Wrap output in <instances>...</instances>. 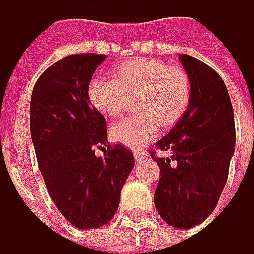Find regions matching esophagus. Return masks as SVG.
I'll return each mask as SVG.
<instances>
[{
	"label": "esophagus",
	"instance_id": "1",
	"mask_svg": "<svg viewBox=\"0 0 254 254\" xmlns=\"http://www.w3.org/2000/svg\"><path fill=\"white\" fill-rule=\"evenodd\" d=\"M142 158H144V154L141 151H134V159H135V162L142 161Z\"/></svg>",
	"mask_w": 254,
	"mask_h": 254
}]
</instances>
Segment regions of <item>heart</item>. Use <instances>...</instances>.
Listing matches in <instances>:
<instances>
[{"instance_id":"1","label":"heart","mask_w":254,"mask_h":254,"mask_svg":"<svg viewBox=\"0 0 254 254\" xmlns=\"http://www.w3.org/2000/svg\"><path fill=\"white\" fill-rule=\"evenodd\" d=\"M88 93L106 117L123 113L130 98L138 96L142 116L115 123L110 135L124 147L139 148L158 135L161 126L169 127L180 119L190 99V81L182 68L161 60L137 59L116 68V78H93Z\"/></svg>"}]
</instances>
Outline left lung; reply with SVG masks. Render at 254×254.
Returning <instances> with one entry per match:
<instances>
[{
  "label": "left lung",
  "instance_id": "left-lung-1",
  "mask_svg": "<svg viewBox=\"0 0 254 254\" xmlns=\"http://www.w3.org/2000/svg\"><path fill=\"white\" fill-rule=\"evenodd\" d=\"M179 60L190 81V99L176 126L155 144L156 149L172 155L154 159L161 169L154 201L166 224L189 229L210 217L218 204L235 152L236 131L222 78L191 56L180 54Z\"/></svg>",
  "mask_w": 254,
  "mask_h": 254
}]
</instances>
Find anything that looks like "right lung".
<instances>
[{"mask_svg":"<svg viewBox=\"0 0 254 254\" xmlns=\"http://www.w3.org/2000/svg\"><path fill=\"white\" fill-rule=\"evenodd\" d=\"M105 59L74 54L59 60L39 76L30 99L32 142L49 194L64 218L85 231L113 218L134 168L130 149L107 144L106 120L88 95ZM106 146L105 157L94 155Z\"/></svg>","mask_w":254,"mask_h":254,"instance_id":"add662e5","label":"right lung"}]
</instances>
